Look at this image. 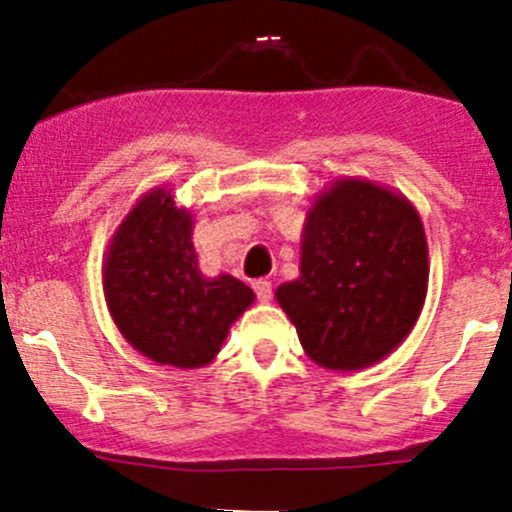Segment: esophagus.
Segmentation results:
<instances>
[{
	"label": "esophagus",
	"instance_id": "esophagus-1",
	"mask_svg": "<svg viewBox=\"0 0 512 512\" xmlns=\"http://www.w3.org/2000/svg\"><path fill=\"white\" fill-rule=\"evenodd\" d=\"M252 287H255V292H257V300L270 302V297H272V282L270 280H255L252 282Z\"/></svg>",
	"mask_w": 512,
	"mask_h": 512
}]
</instances>
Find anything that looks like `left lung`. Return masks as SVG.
<instances>
[{
  "instance_id": "obj_1",
  "label": "left lung",
  "mask_w": 512,
  "mask_h": 512,
  "mask_svg": "<svg viewBox=\"0 0 512 512\" xmlns=\"http://www.w3.org/2000/svg\"><path fill=\"white\" fill-rule=\"evenodd\" d=\"M428 275V240L413 202L372 180L340 177L307 210L300 277L275 297L312 362L352 372L410 335Z\"/></svg>"
}]
</instances>
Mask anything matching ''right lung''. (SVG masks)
Here are the masks:
<instances>
[{
	"mask_svg": "<svg viewBox=\"0 0 512 512\" xmlns=\"http://www.w3.org/2000/svg\"><path fill=\"white\" fill-rule=\"evenodd\" d=\"M192 227V212L170 187H155L119 222L102 262L104 300L124 340L180 370L210 365L232 322L255 302L237 277L202 275Z\"/></svg>",
	"mask_w": 512,
	"mask_h": 512,
	"instance_id": "right-lung-1",
	"label": "right lung"
}]
</instances>
